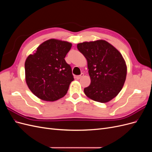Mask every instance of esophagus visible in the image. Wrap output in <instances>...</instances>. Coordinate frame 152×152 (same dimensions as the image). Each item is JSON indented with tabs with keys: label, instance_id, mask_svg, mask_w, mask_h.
Here are the masks:
<instances>
[{
	"label": "esophagus",
	"instance_id": "obj_1",
	"mask_svg": "<svg viewBox=\"0 0 152 152\" xmlns=\"http://www.w3.org/2000/svg\"><path fill=\"white\" fill-rule=\"evenodd\" d=\"M84 76V73H81V74L80 75H77L75 77V78L77 79H81V78Z\"/></svg>",
	"mask_w": 152,
	"mask_h": 152
}]
</instances>
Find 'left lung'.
Returning a JSON list of instances; mask_svg holds the SVG:
<instances>
[{"label":"left lung","mask_w":152,"mask_h":152,"mask_svg":"<svg viewBox=\"0 0 152 152\" xmlns=\"http://www.w3.org/2000/svg\"><path fill=\"white\" fill-rule=\"evenodd\" d=\"M77 49L87 61L90 85L84 88L87 97L107 103L122 90L127 75V65L121 53L104 40L84 42Z\"/></svg>","instance_id":"left-lung-1"}]
</instances>
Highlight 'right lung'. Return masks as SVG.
<instances>
[{
  "mask_svg": "<svg viewBox=\"0 0 152 152\" xmlns=\"http://www.w3.org/2000/svg\"><path fill=\"white\" fill-rule=\"evenodd\" d=\"M72 45L67 41L50 39L41 44L26 59V83L39 99L54 102L67 93L73 77L65 58Z\"/></svg>",
  "mask_w": 152,
  "mask_h": 152,
  "instance_id": "right-lung-1",
  "label": "right lung"
}]
</instances>
